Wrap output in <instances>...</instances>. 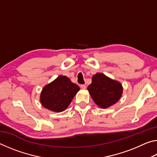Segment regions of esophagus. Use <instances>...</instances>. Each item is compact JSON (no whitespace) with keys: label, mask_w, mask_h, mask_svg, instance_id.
I'll return each mask as SVG.
<instances>
[{"label":"esophagus","mask_w":157,"mask_h":157,"mask_svg":"<svg viewBox=\"0 0 157 157\" xmlns=\"http://www.w3.org/2000/svg\"><path fill=\"white\" fill-rule=\"evenodd\" d=\"M80 88L82 89H85L86 88V86L85 84H81L80 85Z\"/></svg>","instance_id":"obj_1"}]
</instances>
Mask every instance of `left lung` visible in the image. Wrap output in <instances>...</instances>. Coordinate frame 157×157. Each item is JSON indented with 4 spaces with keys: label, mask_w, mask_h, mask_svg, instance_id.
Segmentation results:
<instances>
[{
    "label": "left lung",
    "mask_w": 157,
    "mask_h": 157,
    "mask_svg": "<svg viewBox=\"0 0 157 157\" xmlns=\"http://www.w3.org/2000/svg\"><path fill=\"white\" fill-rule=\"evenodd\" d=\"M88 91L95 104L102 109L109 107L120 100L123 86L120 82L98 73L92 78Z\"/></svg>",
    "instance_id": "1"
}]
</instances>
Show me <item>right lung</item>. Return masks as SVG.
<instances>
[{
  "label": "right lung",
  "instance_id": "add662e5",
  "mask_svg": "<svg viewBox=\"0 0 157 157\" xmlns=\"http://www.w3.org/2000/svg\"><path fill=\"white\" fill-rule=\"evenodd\" d=\"M79 87L66 76L59 75L42 89L40 101L45 108L55 112L64 111L79 91Z\"/></svg>",
  "mask_w": 157,
  "mask_h": 157
}]
</instances>
